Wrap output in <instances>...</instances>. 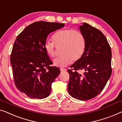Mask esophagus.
<instances>
[{"label": "esophagus", "instance_id": "esophagus-1", "mask_svg": "<svg viewBox=\"0 0 122 122\" xmlns=\"http://www.w3.org/2000/svg\"><path fill=\"white\" fill-rule=\"evenodd\" d=\"M66 71V69H65V68H60V71L61 72H64V71Z\"/></svg>", "mask_w": 122, "mask_h": 122}]
</instances>
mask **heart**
I'll use <instances>...</instances> for the list:
<instances>
[{
	"label": "heart",
	"instance_id": "heart-1",
	"mask_svg": "<svg viewBox=\"0 0 122 122\" xmlns=\"http://www.w3.org/2000/svg\"><path fill=\"white\" fill-rule=\"evenodd\" d=\"M54 41H46L44 49L46 54L51 57L55 55V47L62 46L61 56L54 60L55 66L65 67L72 61H77L81 59L86 47V40L81 32L71 29L60 30L52 36Z\"/></svg>",
	"mask_w": 122,
	"mask_h": 122
}]
</instances>
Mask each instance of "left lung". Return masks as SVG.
<instances>
[{"label":"left lung","instance_id":"left-lung-1","mask_svg":"<svg viewBox=\"0 0 122 122\" xmlns=\"http://www.w3.org/2000/svg\"><path fill=\"white\" fill-rule=\"evenodd\" d=\"M86 40L84 54L68 70V92L76 99L85 101L96 97L105 88L112 73V52L106 38L86 23L79 27ZM82 70L83 74H79Z\"/></svg>","mask_w":122,"mask_h":122}]
</instances>
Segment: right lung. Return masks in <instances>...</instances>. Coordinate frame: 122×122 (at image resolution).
I'll return each mask as SVG.
<instances>
[{
	"label": "right lung",
	"instance_id": "add662e5",
	"mask_svg": "<svg viewBox=\"0 0 122 122\" xmlns=\"http://www.w3.org/2000/svg\"><path fill=\"white\" fill-rule=\"evenodd\" d=\"M64 23L39 21L33 23L17 36L10 62L16 86L32 99L49 95L51 84L60 70L52 64L44 49L50 33L64 27Z\"/></svg>",
	"mask_w": 122,
	"mask_h": 122
}]
</instances>
